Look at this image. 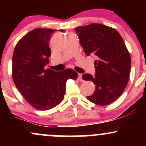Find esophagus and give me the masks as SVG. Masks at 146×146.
Listing matches in <instances>:
<instances>
[{
  "label": "esophagus",
  "instance_id": "34e87169",
  "mask_svg": "<svg viewBox=\"0 0 146 146\" xmlns=\"http://www.w3.org/2000/svg\"><path fill=\"white\" fill-rule=\"evenodd\" d=\"M82 75L81 73H79V74H78V80H79V81H80V82L83 81L82 78Z\"/></svg>",
  "mask_w": 146,
  "mask_h": 146
}]
</instances>
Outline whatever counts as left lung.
Masks as SVG:
<instances>
[{"label": "left lung", "mask_w": 146, "mask_h": 146, "mask_svg": "<svg viewBox=\"0 0 146 146\" xmlns=\"http://www.w3.org/2000/svg\"><path fill=\"white\" fill-rule=\"evenodd\" d=\"M86 56L94 54L95 76L85 73L83 80L91 81L95 91L87 97L97 105L113 103L124 91L130 77L131 58L121 36L114 28L93 23L75 28Z\"/></svg>", "instance_id": "obj_1"}]
</instances>
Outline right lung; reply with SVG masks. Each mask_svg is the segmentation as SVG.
Segmentation results:
<instances>
[{"mask_svg":"<svg viewBox=\"0 0 146 146\" xmlns=\"http://www.w3.org/2000/svg\"><path fill=\"white\" fill-rule=\"evenodd\" d=\"M52 29H33L18 42L12 58V78L16 88L35 108L46 110L62 101L68 79L76 80L78 73L71 68L57 72L44 69L51 56ZM60 31L64 32V30Z\"/></svg>","mask_w":146,"mask_h":146,"instance_id":"1","label":"right lung"}]
</instances>
